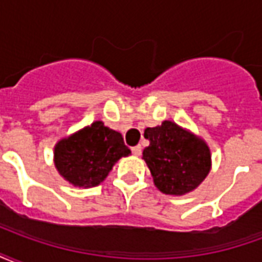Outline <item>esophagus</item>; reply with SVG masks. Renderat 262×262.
I'll return each mask as SVG.
<instances>
[{"instance_id": "34e87169", "label": "esophagus", "mask_w": 262, "mask_h": 262, "mask_svg": "<svg viewBox=\"0 0 262 262\" xmlns=\"http://www.w3.org/2000/svg\"><path fill=\"white\" fill-rule=\"evenodd\" d=\"M132 153L135 154V156H140V154H142V146H135V147H132Z\"/></svg>"}]
</instances>
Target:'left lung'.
Segmentation results:
<instances>
[{
	"label": "left lung",
	"instance_id": "obj_1",
	"mask_svg": "<svg viewBox=\"0 0 262 262\" xmlns=\"http://www.w3.org/2000/svg\"><path fill=\"white\" fill-rule=\"evenodd\" d=\"M147 147L143 160L153 177L154 185L165 195L181 196L196 189L212 168V154L206 142L176 122L164 120L147 127Z\"/></svg>",
	"mask_w": 262,
	"mask_h": 262
}]
</instances>
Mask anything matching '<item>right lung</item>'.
<instances>
[{
	"instance_id": "right-lung-1",
	"label": "right lung",
	"mask_w": 262,
	"mask_h": 262,
	"mask_svg": "<svg viewBox=\"0 0 262 262\" xmlns=\"http://www.w3.org/2000/svg\"><path fill=\"white\" fill-rule=\"evenodd\" d=\"M56 170L73 187L92 188L108 177L114 165L130 150L119 132L95 120L54 146Z\"/></svg>"
}]
</instances>
